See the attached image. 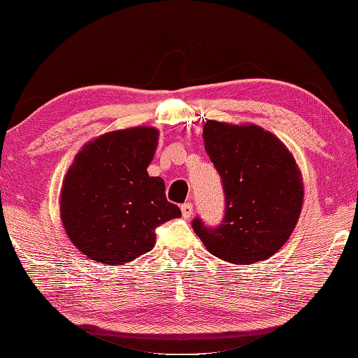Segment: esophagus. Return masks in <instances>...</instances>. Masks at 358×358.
I'll use <instances>...</instances> for the list:
<instances>
[{
    "label": "esophagus",
    "instance_id": "1",
    "mask_svg": "<svg viewBox=\"0 0 358 358\" xmlns=\"http://www.w3.org/2000/svg\"><path fill=\"white\" fill-rule=\"evenodd\" d=\"M192 210H194V207H192L191 202H185L183 206H181V215H183V218H191L192 215Z\"/></svg>",
    "mask_w": 358,
    "mask_h": 358
}]
</instances>
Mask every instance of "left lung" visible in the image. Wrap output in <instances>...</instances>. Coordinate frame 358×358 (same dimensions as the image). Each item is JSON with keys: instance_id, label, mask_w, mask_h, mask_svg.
Instances as JSON below:
<instances>
[{"instance_id": "left-lung-1", "label": "left lung", "mask_w": 358, "mask_h": 358, "mask_svg": "<svg viewBox=\"0 0 358 358\" xmlns=\"http://www.w3.org/2000/svg\"><path fill=\"white\" fill-rule=\"evenodd\" d=\"M203 145L221 177L224 217L207 226L197 217L192 229L207 250L232 264H252L274 255L298 223L303 181L282 141L258 126L207 121Z\"/></svg>"}]
</instances>
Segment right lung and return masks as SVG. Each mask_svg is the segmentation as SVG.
Masks as SVG:
<instances>
[{
  "label": "right lung",
  "mask_w": 358,
  "mask_h": 358,
  "mask_svg": "<svg viewBox=\"0 0 358 358\" xmlns=\"http://www.w3.org/2000/svg\"><path fill=\"white\" fill-rule=\"evenodd\" d=\"M157 130L134 127L101 135L79 151L62 188L60 213L79 252L124 264L150 252L156 228L181 217L161 177H150Z\"/></svg>",
  "instance_id": "1"
}]
</instances>
